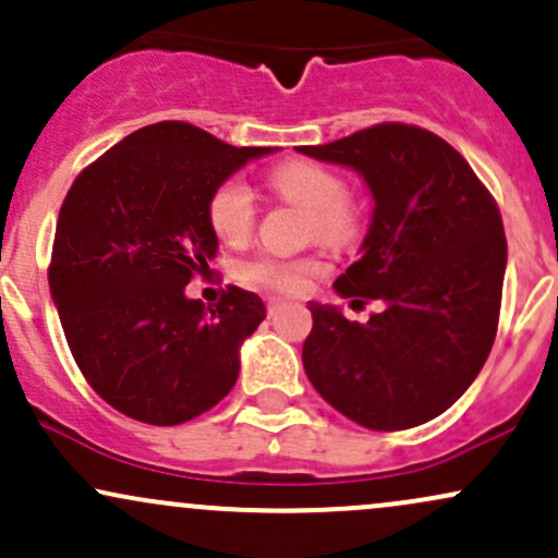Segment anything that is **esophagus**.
Listing matches in <instances>:
<instances>
[{
    "mask_svg": "<svg viewBox=\"0 0 558 558\" xmlns=\"http://www.w3.org/2000/svg\"><path fill=\"white\" fill-rule=\"evenodd\" d=\"M281 305H284V300H279V298H268V300H266V311H268V316H277Z\"/></svg>",
    "mask_w": 558,
    "mask_h": 558,
    "instance_id": "obj_1",
    "label": "esophagus"
}]
</instances>
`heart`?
Segmentation results:
<instances>
[{
  "label": "heart",
  "instance_id": "heart-1",
  "mask_svg": "<svg viewBox=\"0 0 558 558\" xmlns=\"http://www.w3.org/2000/svg\"><path fill=\"white\" fill-rule=\"evenodd\" d=\"M268 187L279 198L307 208V234L326 245L344 247L360 232V208L347 195V182L333 169L316 161H284L268 172ZM258 219L255 193L242 177H229L208 198V221L216 238L242 242L253 234ZM324 271V264L311 255H258L245 264L242 274L255 284L274 292L298 294Z\"/></svg>",
  "mask_w": 558,
  "mask_h": 558
}]
</instances>
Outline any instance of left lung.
<instances>
[{
  "label": "left lung",
  "mask_w": 558,
  "mask_h": 558,
  "mask_svg": "<svg viewBox=\"0 0 558 558\" xmlns=\"http://www.w3.org/2000/svg\"><path fill=\"white\" fill-rule=\"evenodd\" d=\"M298 150L355 169L368 185L363 255L333 290L384 303L365 324L307 303V378L371 430L434 421L475 381L496 339L507 238L494 195L460 150L415 124L381 122Z\"/></svg>",
  "instance_id": "obj_1"
}]
</instances>
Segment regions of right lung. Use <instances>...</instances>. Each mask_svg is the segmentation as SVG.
<instances>
[{
    "label": "right lung",
    "mask_w": 558,
    "mask_h": 558,
    "mask_svg": "<svg viewBox=\"0 0 558 558\" xmlns=\"http://www.w3.org/2000/svg\"><path fill=\"white\" fill-rule=\"evenodd\" d=\"M277 148H234L187 122H156L111 146L59 208L49 290L77 368L104 402L148 425H180L219 404L240 376V344L264 300L227 287L214 307L185 287L219 240L208 198Z\"/></svg>",
    "instance_id": "1"
}]
</instances>
